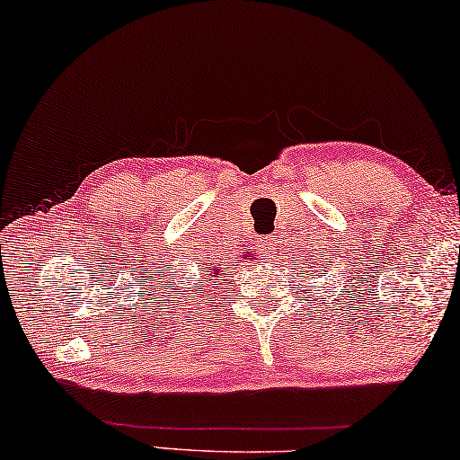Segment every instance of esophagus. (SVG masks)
Listing matches in <instances>:
<instances>
[{
    "instance_id": "1",
    "label": "esophagus",
    "mask_w": 460,
    "mask_h": 460,
    "mask_svg": "<svg viewBox=\"0 0 460 460\" xmlns=\"http://www.w3.org/2000/svg\"><path fill=\"white\" fill-rule=\"evenodd\" d=\"M262 259H273L277 252V240L273 236H262L257 240Z\"/></svg>"
}]
</instances>
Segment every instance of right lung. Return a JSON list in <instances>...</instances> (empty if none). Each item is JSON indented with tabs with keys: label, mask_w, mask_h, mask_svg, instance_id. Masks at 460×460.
I'll list each match as a JSON object with an SVG mask.
<instances>
[{
	"label": "right lung",
	"mask_w": 460,
	"mask_h": 460,
	"mask_svg": "<svg viewBox=\"0 0 460 460\" xmlns=\"http://www.w3.org/2000/svg\"><path fill=\"white\" fill-rule=\"evenodd\" d=\"M208 273H217V269H214V270H208Z\"/></svg>",
	"instance_id": "add662e5"
}]
</instances>
